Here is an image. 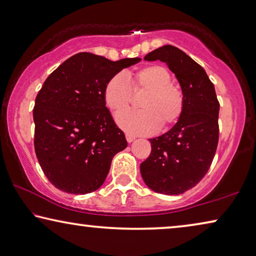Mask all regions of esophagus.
<instances>
[{"instance_id": "esophagus-1", "label": "esophagus", "mask_w": 256, "mask_h": 256, "mask_svg": "<svg viewBox=\"0 0 256 256\" xmlns=\"http://www.w3.org/2000/svg\"><path fill=\"white\" fill-rule=\"evenodd\" d=\"M125 138H126L128 142H132V141L136 140V136H132V134H130V133H126V134H125Z\"/></svg>"}]
</instances>
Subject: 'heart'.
<instances>
[{
  "instance_id": "1",
  "label": "heart",
  "mask_w": 256,
  "mask_h": 256,
  "mask_svg": "<svg viewBox=\"0 0 256 256\" xmlns=\"http://www.w3.org/2000/svg\"><path fill=\"white\" fill-rule=\"evenodd\" d=\"M144 89L148 94L140 102L142 110H124L116 115L120 128L134 134L154 133L163 126L176 123L184 112L185 98L180 87L171 82V74L161 66L142 68L134 74L123 72L106 82L104 100L112 112L126 108L130 100V86Z\"/></svg>"
}]
</instances>
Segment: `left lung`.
Instances as JSON below:
<instances>
[{"mask_svg":"<svg viewBox=\"0 0 256 256\" xmlns=\"http://www.w3.org/2000/svg\"><path fill=\"white\" fill-rule=\"evenodd\" d=\"M164 62L184 93L182 117L172 128L150 139V158L140 164L148 188L178 196L194 188L210 168L218 144V112L215 87L204 68L177 47L166 44L144 56Z\"/></svg>","mask_w":256,"mask_h":256,"instance_id":"1","label":"left lung"}]
</instances>
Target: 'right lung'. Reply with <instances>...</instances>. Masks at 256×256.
<instances>
[{
	"mask_svg": "<svg viewBox=\"0 0 256 256\" xmlns=\"http://www.w3.org/2000/svg\"><path fill=\"white\" fill-rule=\"evenodd\" d=\"M141 58L112 62L79 52L46 79L33 109L34 148L49 182L63 192L87 194L104 184L112 158L128 146L106 106V82Z\"/></svg>",
	"mask_w": 256,
	"mask_h": 256,
	"instance_id": "right-lung-1",
	"label": "right lung"
}]
</instances>
